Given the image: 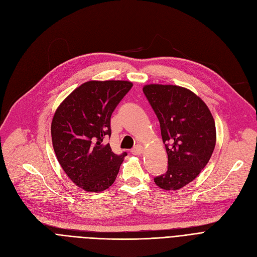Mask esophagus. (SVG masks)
I'll return each mask as SVG.
<instances>
[{
    "label": "esophagus",
    "instance_id": "34e87169",
    "mask_svg": "<svg viewBox=\"0 0 257 257\" xmlns=\"http://www.w3.org/2000/svg\"><path fill=\"white\" fill-rule=\"evenodd\" d=\"M143 149H144V148H143V146L137 145L134 149L131 150V154H132V155H137V156H138V155H141L142 153H143Z\"/></svg>",
    "mask_w": 257,
    "mask_h": 257
}]
</instances>
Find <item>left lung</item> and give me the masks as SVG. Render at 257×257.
Listing matches in <instances>:
<instances>
[{
	"label": "left lung",
	"instance_id": "left-lung-1",
	"mask_svg": "<svg viewBox=\"0 0 257 257\" xmlns=\"http://www.w3.org/2000/svg\"><path fill=\"white\" fill-rule=\"evenodd\" d=\"M143 92L160 122L168 156L164 175L155 178L165 191L192 182L210 161L216 127L210 109L195 93L172 84H147Z\"/></svg>",
	"mask_w": 257,
	"mask_h": 257
}]
</instances>
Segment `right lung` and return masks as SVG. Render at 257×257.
Returning a JSON list of instances; mask_svg holds the SVG:
<instances>
[{
  "label": "right lung",
  "instance_id": "add662e5",
  "mask_svg": "<svg viewBox=\"0 0 257 257\" xmlns=\"http://www.w3.org/2000/svg\"><path fill=\"white\" fill-rule=\"evenodd\" d=\"M131 88L130 81H87L55 112L51 132L56 157L84 191L100 193L115 181L127 153L115 155L102 141L111 136L112 113Z\"/></svg>",
  "mask_w": 257,
  "mask_h": 257
}]
</instances>
